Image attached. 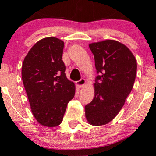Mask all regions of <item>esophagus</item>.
I'll return each instance as SVG.
<instances>
[{"mask_svg":"<svg viewBox=\"0 0 156 156\" xmlns=\"http://www.w3.org/2000/svg\"><path fill=\"white\" fill-rule=\"evenodd\" d=\"M85 84H86V80H85L84 79H81L80 80H79V81H77V82H76V85L80 89L82 88V87H84L85 86Z\"/></svg>","mask_w":156,"mask_h":156,"instance_id":"1","label":"esophagus"}]
</instances>
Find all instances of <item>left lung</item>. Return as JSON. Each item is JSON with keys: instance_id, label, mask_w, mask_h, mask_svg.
Masks as SVG:
<instances>
[{"instance_id": "1", "label": "left lung", "mask_w": 156, "mask_h": 156, "mask_svg": "<svg viewBox=\"0 0 156 156\" xmlns=\"http://www.w3.org/2000/svg\"><path fill=\"white\" fill-rule=\"evenodd\" d=\"M97 73L94 95L85 106V117L92 126L107 124L119 114L135 82L137 62L125 44L106 40L89 44ZM99 82H98V81Z\"/></svg>"}]
</instances>
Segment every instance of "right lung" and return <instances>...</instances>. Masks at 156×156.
<instances>
[{
    "label": "right lung",
    "instance_id": "add662e5",
    "mask_svg": "<svg viewBox=\"0 0 156 156\" xmlns=\"http://www.w3.org/2000/svg\"><path fill=\"white\" fill-rule=\"evenodd\" d=\"M62 40L48 37L36 42L22 65L23 85L31 112L40 125L55 127L62 123L75 84L68 80L62 58Z\"/></svg>",
    "mask_w": 156,
    "mask_h": 156
}]
</instances>
